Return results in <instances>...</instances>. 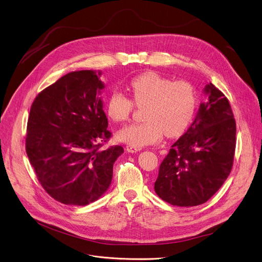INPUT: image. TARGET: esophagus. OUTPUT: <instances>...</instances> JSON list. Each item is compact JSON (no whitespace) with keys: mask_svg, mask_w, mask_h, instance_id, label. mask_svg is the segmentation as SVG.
<instances>
[{"mask_svg":"<svg viewBox=\"0 0 262 262\" xmlns=\"http://www.w3.org/2000/svg\"><path fill=\"white\" fill-rule=\"evenodd\" d=\"M125 150H126L127 152L135 154V152L140 151V150H141V148H137V147H133V146H130V145H126V147H125Z\"/></svg>","mask_w":262,"mask_h":262,"instance_id":"34e87169","label":"esophagus"}]
</instances>
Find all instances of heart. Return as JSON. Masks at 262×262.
Masks as SVG:
<instances>
[{
	"instance_id": "obj_1",
	"label": "heart",
	"mask_w": 262,
	"mask_h": 262,
	"mask_svg": "<svg viewBox=\"0 0 262 262\" xmlns=\"http://www.w3.org/2000/svg\"><path fill=\"white\" fill-rule=\"evenodd\" d=\"M128 91L130 98L120 91L112 92L105 103L106 116L114 122H125L135 104L144 107L145 121L121 128L117 139L133 147L141 148L158 143L163 133L177 137L188 127L196 110V95L191 84L145 72L134 78Z\"/></svg>"
}]
</instances>
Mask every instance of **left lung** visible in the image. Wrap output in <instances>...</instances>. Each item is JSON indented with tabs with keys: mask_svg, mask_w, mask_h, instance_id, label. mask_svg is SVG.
I'll return each instance as SVG.
<instances>
[{
	"mask_svg": "<svg viewBox=\"0 0 262 262\" xmlns=\"http://www.w3.org/2000/svg\"><path fill=\"white\" fill-rule=\"evenodd\" d=\"M193 123L160 166L155 191L176 206H197L211 198L229 176L236 124L228 99L211 83L203 89Z\"/></svg>",
	"mask_w": 262,
	"mask_h": 262,
	"instance_id": "8db88e82",
	"label": "left lung"
}]
</instances>
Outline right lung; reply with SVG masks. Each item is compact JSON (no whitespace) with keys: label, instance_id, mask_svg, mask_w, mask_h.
Returning <instances> with one entry per match:
<instances>
[{"label":"right lung","instance_id":"obj_1","mask_svg":"<svg viewBox=\"0 0 262 262\" xmlns=\"http://www.w3.org/2000/svg\"><path fill=\"white\" fill-rule=\"evenodd\" d=\"M101 71H72L36 96L30 110L26 151L46 192L84 206L108 189L121 146L101 149L110 137L99 96Z\"/></svg>","mask_w":262,"mask_h":262}]
</instances>
